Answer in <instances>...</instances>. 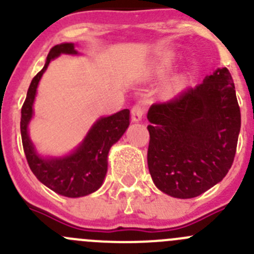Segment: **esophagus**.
<instances>
[{"label":"esophagus","instance_id":"34e87169","mask_svg":"<svg viewBox=\"0 0 254 254\" xmlns=\"http://www.w3.org/2000/svg\"><path fill=\"white\" fill-rule=\"evenodd\" d=\"M144 113H145V109H144V107H142V105L135 104L134 107L131 108V119H132V122H135V123L140 122V120H141V118H142V115H144Z\"/></svg>","mask_w":254,"mask_h":254}]
</instances>
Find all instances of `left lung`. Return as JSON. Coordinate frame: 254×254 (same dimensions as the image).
I'll return each instance as SVG.
<instances>
[{"label": "left lung", "instance_id": "left-lung-1", "mask_svg": "<svg viewBox=\"0 0 254 254\" xmlns=\"http://www.w3.org/2000/svg\"><path fill=\"white\" fill-rule=\"evenodd\" d=\"M147 166L159 190L191 198L215 186L235 160L241 110L227 68L150 107Z\"/></svg>", "mask_w": 254, "mask_h": 254}]
</instances>
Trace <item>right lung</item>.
I'll use <instances>...</instances> for the list:
<instances>
[{
    "instance_id": "obj_1",
    "label": "right lung",
    "mask_w": 254,
    "mask_h": 254,
    "mask_svg": "<svg viewBox=\"0 0 254 254\" xmlns=\"http://www.w3.org/2000/svg\"><path fill=\"white\" fill-rule=\"evenodd\" d=\"M61 53L75 54L77 51L73 43L52 47L43 69L32 79L21 110L22 145L32 172L42 184L65 197H80L94 192L102 186L108 170V152L129 127L130 112L129 109L120 110L117 114L98 120L83 144L69 156L61 159H43L38 156L29 140L27 127L33 114L32 105L39 79L49 62Z\"/></svg>"
}]
</instances>
